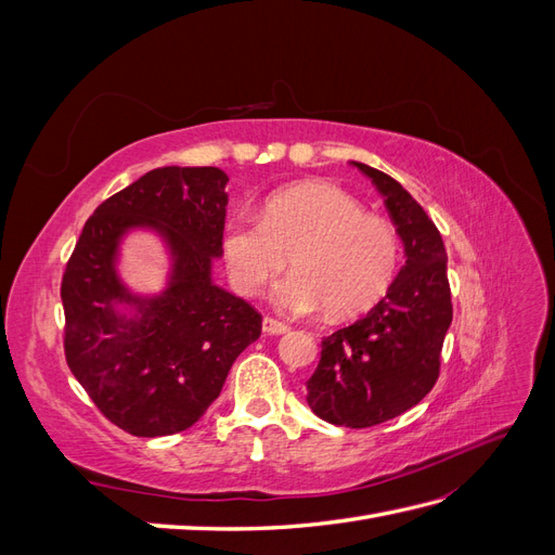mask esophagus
<instances>
[{"instance_id":"1","label":"esophagus","mask_w":555,"mask_h":555,"mask_svg":"<svg viewBox=\"0 0 555 555\" xmlns=\"http://www.w3.org/2000/svg\"><path fill=\"white\" fill-rule=\"evenodd\" d=\"M261 328H263V333H266V335H282V333H287V331H289V326H287V324L278 322V319H273V317H263Z\"/></svg>"}]
</instances>
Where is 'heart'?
Here are the masks:
<instances>
[{
  "mask_svg": "<svg viewBox=\"0 0 555 555\" xmlns=\"http://www.w3.org/2000/svg\"><path fill=\"white\" fill-rule=\"evenodd\" d=\"M222 251L238 294L257 296L292 259L294 273L275 287V306L292 314L326 308L331 317L345 319L367 312L389 292L400 263V236L354 194L308 180L268 196L261 220L233 215Z\"/></svg>",
  "mask_w": 555,
  "mask_h": 555,
  "instance_id": "heart-1",
  "label": "heart"
}]
</instances>
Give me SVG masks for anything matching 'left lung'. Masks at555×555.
Returning <instances> with one entry per match:
<instances>
[{"instance_id": "1", "label": "left lung", "mask_w": 555, "mask_h": 555, "mask_svg": "<svg viewBox=\"0 0 555 555\" xmlns=\"http://www.w3.org/2000/svg\"><path fill=\"white\" fill-rule=\"evenodd\" d=\"M354 166L384 196L408 259L371 312L322 340L306 400L328 424L371 428L414 408L438 382L453 310L438 227L398 180Z\"/></svg>"}]
</instances>
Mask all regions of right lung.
Wrapping results in <instances>:
<instances>
[{
	"label": "right lung",
	"mask_w": 555,
	"mask_h": 555,
	"mask_svg": "<svg viewBox=\"0 0 555 555\" xmlns=\"http://www.w3.org/2000/svg\"><path fill=\"white\" fill-rule=\"evenodd\" d=\"M227 182L215 166L147 171L94 210L66 263V363L108 422L137 438L194 426L261 335V314L212 282ZM137 228L157 232L172 259L153 297L133 295L116 273L119 245Z\"/></svg>",
	"instance_id": "1"
}]
</instances>
